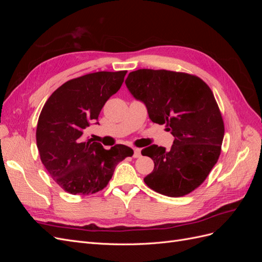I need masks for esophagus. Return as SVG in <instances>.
Instances as JSON below:
<instances>
[{
    "label": "esophagus",
    "mask_w": 262,
    "mask_h": 262,
    "mask_svg": "<svg viewBox=\"0 0 262 262\" xmlns=\"http://www.w3.org/2000/svg\"><path fill=\"white\" fill-rule=\"evenodd\" d=\"M141 156V149L140 148H137V147H134L133 148V157L134 158H138V157H140Z\"/></svg>",
    "instance_id": "esophagus-1"
}]
</instances>
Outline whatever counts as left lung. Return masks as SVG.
I'll return each instance as SVG.
<instances>
[{
    "mask_svg": "<svg viewBox=\"0 0 262 262\" xmlns=\"http://www.w3.org/2000/svg\"><path fill=\"white\" fill-rule=\"evenodd\" d=\"M125 85L145 105L150 120L166 123L175 138L169 150L155 144L142 149L154 161L144 182L172 198L193 191L216 164L224 138V122L210 87L194 75L149 69L129 73Z\"/></svg>",
    "mask_w": 262,
    "mask_h": 262,
    "instance_id": "left-lung-1",
    "label": "left lung"
}]
</instances>
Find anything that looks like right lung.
<instances>
[{
  "instance_id": "obj_1",
  "label": "right lung",
  "mask_w": 262,
  "mask_h": 262,
  "mask_svg": "<svg viewBox=\"0 0 262 262\" xmlns=\"http://www.w3.org/2000/svg\"><path fill=\"white\" fill-rule=\"evenodd\" d=\"M126 71L96 72L61 85L46 101L38 119L36 139L49 175L71 194H91L104 189L116 166L133 155L129 146L105 149L85 140L86 128L97 122L101 108L123 83Z\"/></svg>"
}]
</instances>
